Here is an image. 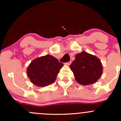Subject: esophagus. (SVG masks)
I'll use <instances>...</instances> for the list:
<instances>
[{
	"label": "esophagus",
	"instance_id": "esophagus-1",
	"mask_svg": "<svg viewBox=\"0 0 121 121\" xmlns=\"http://www.w3.org/2000/svg\"><path fill=\"white\" fill-rule=\"evenodd\" d=\"M71 61H69L67 62V63H65V64H66V65H69L71 64Z\"/></svg>",
	"mask_w": 121,
	"mask_h": 121
}]
</instances>
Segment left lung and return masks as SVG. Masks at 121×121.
Segmentation results:
<instances>
[{"mask_svg":"<svg viewBox=\"0 0 121 121\" xmlns=\"http://www.w3.org/2000/svg\"><path fill=\"white\" fill-rule=\"evenodd\" d=\"M69 67L73 71L76 81L82 85L94 83L102 73L99 59L85 52L77 54Z\"/></svg>","mask_w":121,"mask_h":121,"instance_id":"1","label":"left lung"}]
</instances>
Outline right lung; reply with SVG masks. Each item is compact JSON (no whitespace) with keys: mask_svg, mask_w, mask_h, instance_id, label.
Returning a JSON list of instances; mask_svg holds the SVG:
<instances>
[{"mask_svg":"<svg viewBox=\"0 0 121 121\" xmlns=\"http://www.w3.org/2000/svg\"><path fill=\"white\" fill-rule=\"evenodd\" d=\"M63 65L57 58L48 54L33 60L27 69V74L35 85L47 86L54 82Z\"/></svg>","mask_w":121,"mask_h":121,"instance_id":"1","label":"right lung"}]
</instances>
